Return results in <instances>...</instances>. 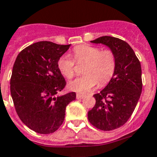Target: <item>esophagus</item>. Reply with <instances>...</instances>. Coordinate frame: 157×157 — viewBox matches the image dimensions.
Listing matches in <instances>:
<instances>
[{
  "instance_id": "esophagus-1",
  "label": "esophagus",
  "mask_w": 157,
  "mask_h": 157,
  "mask_svg": "<svg viewBox=\"0 0 157 157\" xmlns=\"http://www.w3.org/2000/svg\"><path fill=\"white\" fill-rule=\"evenodd\" d=\"M85 97V95L80 94V93H77V94H76V99H82Z\"/></svg>"
}]
</instances>
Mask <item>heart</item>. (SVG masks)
<instances>
[{"label": "heart", "mask_w": 157, "mask_h": 157, "mask_svg": "<svg viewBox=\"0 0 157 157\" xmlns=\"http://www.w3.org/2000/svg\"><path fill=\"white\" fill-rule=\"evenodd\" d=\"M77 62H85L83 70L85 76L69 81L68 88L78 93H86L97 85H105L113 77L116 68L115 55L111 50H102L98 47L80 45L73 49ZM57 67L64 77L72 78L74 75V60L68 55H63L59 58Z\"/></svg>", "instance_id": "b5f03b06"}]
</instances>
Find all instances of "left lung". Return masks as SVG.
I'll use <instances>...</instances> for the list:
<instances>
[{"mask_svg": "<svg viewBox=\"0 0 157 157\" xmlns=\"http://www.w3.org/2000/svg\"><path fill=\"white\" fill-rule=\"evenodd\" d=\"M90 42L107 46L116 57L113 77L105 89L93 96L96 104L88 113L94 127L111 131L124 125L137 105L142 91L141 65L129 44L119 38L104 36Z\"/></svg>", "mask_w": 157, "mask_h": 157, "instance_id": "obj_1", "label": "left lung"}]
</instances>
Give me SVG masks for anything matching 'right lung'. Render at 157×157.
<instances>
[{
    "mask_svg": "<svg viewBox=\"0 0 157 157\" xmlns=\"http://www.w3.org/2000/svg\"><path fill=\"white\" fill-rule=\"evenodd\" d=\"M71 44L39 41L18 54L12 71L10 92L18 117L33 131L52 133L64 122L66 106L76 93L60 95L66 81L57 67Z\"/></svg>",
    "mask_w": 157,
    "mask_h": 157,
    "instance_id": "1",
    "label": "right lung"
}]
</instances>
